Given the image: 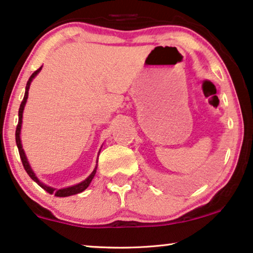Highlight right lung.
I'll return each instance as SVG.
<instances>
[{"label":"right lung","mask_w":253,"mask_h":253,"mask_svg":"<svg viewBox=\"0 0 253 253\" xmlns=\"http://www.w3.org/2000/svg\"><path fill=\"white\" fill-rule=\"evenodd\" d=\"M41 69L42 67H40L38 69L37 71H34L32 76H31L29 81H27V84H26V87H25V95H24V99L22 103H20V107H19V112H18V126H17V129H16V144H17V147H18V151H19V155H20V159H22V162H23V166L24 168H25V170L27 174L31 178L33 179L34 182L37 183L38 185H40L41 188L43 190H46L48 193H50V195H55L56 197H69V196H72V195H77V193H81L84 191L88 188L89 183L92 182L93 177H94L95 172H96V168H98V160H96V165H95V168L93 169V171L89 174L87 177H86L84 181L78 183V184H75V185H71V186H68V188H63V189H55V188H51L49 185H46L44 183H42L40 181L39 178H38V176L36 175V172L33 171L32 167L30 166V162L27 160L26 158V154L25 152L23 150V145H22V139H20V131H22V123H23V112H24V108H25V105H26V101H27V98H29V89H30V85L31 83L34 78H36V76L39 74ZM101 151V150H100ZM99 151V153H100ZM99 157V155H98Z\"/></svg>","instance_id":"add662e5"}]
</instances>
